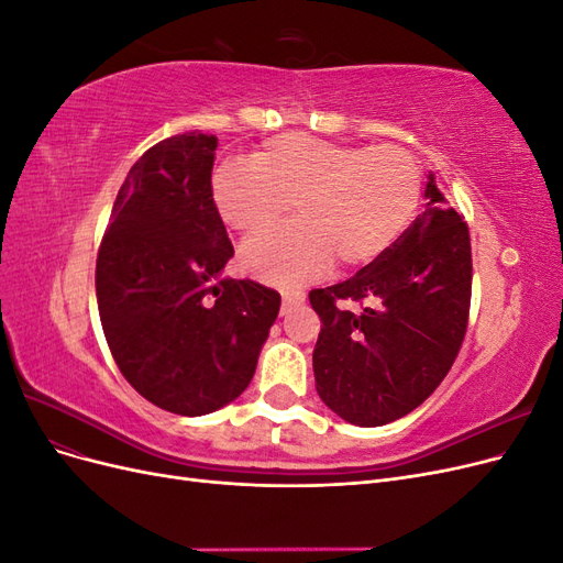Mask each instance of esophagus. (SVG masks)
Returning <instances> with one entry per match:
<instances>
[{"label": "esophagus", "mask_w": 563, "mask_h": 563, "mask_svg": "<svg viewBox=\"0 0 563 563\" xmlns=\"http://www.w3.org/2000/svg\"><path fill=\"white\" fill-rule=\"evenodd\" d=\"M305 302V294L300 291H284L282 294V317L291 312L294 308H298V305Z\"/></svg>", "instance_id": "obj_1"}]
</instances>
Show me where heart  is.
Listing matches in <instances>:
<instances>
[{"mask_svg": "<svg viewBox=\"0 0 563 563\" xmlns=\"http://www.w3.org/2000/svg\"><path fill=\"white\" fill-rule=\"evenodd\" d=\"M253 164L225 162L211 176L213 207L242 234L275 228L294 203L298 223L244 244L246 275L272 286H302L376 263L413 223L422 172L399 145L356 147L308 133H282L253 152Z\"/></svg>", "mask_w": 563, "mask_h": 563, "instance_id": "obj_1", "label": "heart"}]
</instances>
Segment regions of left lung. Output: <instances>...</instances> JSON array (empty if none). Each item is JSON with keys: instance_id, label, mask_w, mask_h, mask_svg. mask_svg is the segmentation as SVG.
<instances>
[{"instance_id": "obj_1", "label": "left lung", "mask_w": 563, "mask_h": 563, "mask_svg": "<svg viewBox=\"0 0 563 563\" xmlns=\"http://www.w3.org/2000/svg\"><path fill=\"white\" fill-rule=\"evenodd\" d=\"M470 291L467 223L428 174L424 211L399 242L352 279L310 291L321 319L312 352L321 401L356 428L411 413L455 362Z\"/></svg>"}]
</instances>
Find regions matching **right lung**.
Wrapping results in <instances>:
<instances>
[{
  "label": "right lung",
  "instance_id": "add662e5",
  "mask_svg": "<svg viewBox=\"0 0 563 563\" xmlns=\"http://www.w3.org/2000/svg\"><path fill=\"white\" fill-rule=\"evenodd\" d=\"M218 139L178 133L131 166L96 261L100 323L147 401L207 416L249 387L282 296L228 279L234 255L211 199Z\"/></svg>",
  "mask_w": 563,
  "mask_h": 563
}]
</instances>
